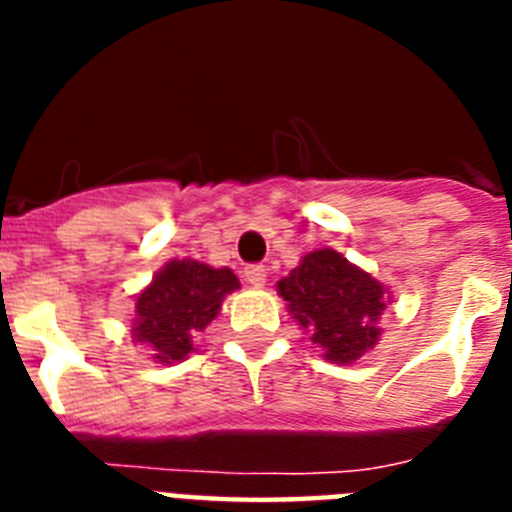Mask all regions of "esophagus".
<instances>
[{"label":"esophagus","mask_w":512,"mask_h":512,"mask_svg":"<svg viewBox=\"0 0 512 512\" xmlns=\"http://www.w3.org/2000/svg\"><path fill=\"white\" fill-rule=\"evenodd\" d=\"M246 282L253 284V287H264V282H266V266L264 264L246 266Z\"/></svg>","instance_id":"esophagus-1"}]
</instances>
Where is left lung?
I'll list each match as a JSON object with an SVG mask.
<instances>
[{
  "instance_id": "8db88e82",
  "label": "left lung",
  "mask_w": 512,
  "mask_h": 512,
  "mask_svg": "<svg viewBox=\"0 0 512 512\" xmlns=\"http://www.w3.org/2000/svg\"><path fill=\"white\" fill-rule=\"evenodd\" d=\"M292 318L310 333L333 364H354L377 346L387 289L333 248L302 256L300 266L277 284Z\"/></svg>"
}]
</instances>
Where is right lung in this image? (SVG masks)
Returning a JSON list of instances; mask_svg holds the SVG:
<instances>
[{
    "mask_svg": "<svg viewBox=\"0 0 512 512\" xmlns=\"http://www.w3.org/2000/svg\"><path fill=\"white\" fill-rule=\"evenodd\" d=\"M238 287L241 282L228 266L169 261L135 300L133 338L158 364L184 361L194 351V336L217 318L225 295Z\"/></svg>",
    "mask_w": 512,
    "mask_h": 512,
    "instance_id": "right-lung-1",
    "label": "right lung"
}]
</instances>
